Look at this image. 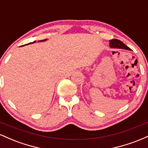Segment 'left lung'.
Listing matches in <instances>:
<instances>
[{
  "label": "left lung",
  "instance_id": "8db88e82",
  "mask_svg": "<svg viewBox=\"0 0 148 148\" xmlns=\"http://www.w3.org/2000/svg\"><path fill=\"white\" fill-rule=\"evenodd\" d=\"M109 45L111 48H116V49H125V50H130L132 51L130 47L125 45L123 42L120 40H117V39H113V40H109Z\"/></svg>",
  "mask_w": 148,
  "mask_h": 148
}]
</instances>
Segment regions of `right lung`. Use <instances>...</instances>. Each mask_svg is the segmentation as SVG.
Here are the masks:
<instances>
[{
    "instance_id": "right-lung-1",
    "label": "right lung",
    "mask_w": 148,
    "mask_h": 148,
    "mask_svg": "<svg viewBox=\"0 0 148 148\" xmlns=\"http://www.w3.org/2000/svg\"><path fill=\"white\" fill-rule=\"evenodd\" d=\"M46 40H47V39H46V40H41V41H40V42H42V41H46ZM34 42H33V43ZM30 44V43H29Z\"/></svg>"
}]
</instances>
